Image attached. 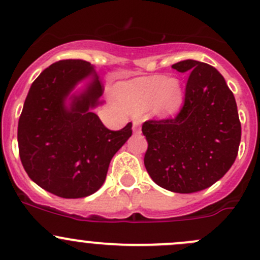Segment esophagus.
Masks as SVG:
<instances>
[{
	"instance_id": "esophagus-1",
	"label": "esophagus",
	"mask_w": 260,
	"mask_h": 260,
	"mask_svg": "<svg viewBox=\"0 0 260 260\" xmlns=\"http://www.w3.org/2000/svg\"><path fill=\"white\" fill-rule=\"evenodd\" d=\"M141 124H142V120H141L140 118H133V131H135L136 133H140Z\"/></svg>"
}]
</instances>
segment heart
<instances>
[{
    "instance_id": "b5f03b06",
    "label": "heart",
    "mask_w": 260,
    "mask_h": 260,
    "mask_svg": "<svg viewBox=\"0 0 260 260\" xmlns=\"http://www.w3.org/2000/svg\"><path fill=\"white\" fill-rule=\"evenodd\" d=\"M114 94L120 106L132 113L148 111L157 117H171L183 103V86L177 78L143 77L117 84Z\"/></svg>"
}]
</instances>
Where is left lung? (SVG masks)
<instances>
[{"mask_svg":"<svg viewBox=\"0 0 260 260\" xmlns=\"http://www.w3.org/2000/svg\"><path fill=\"white\" fill-rule=\"evenodd\" d=\"M188 73L185 102L175 118L146 120L145 166L158 186L198 192L221 179L238 156L242 125L234 94L211 65L183 60L172 65Z\"/></svg>","mask_w":260,"mask_h":260,"instance_id":"8db88e82","label":"left lung"}]
</instances>
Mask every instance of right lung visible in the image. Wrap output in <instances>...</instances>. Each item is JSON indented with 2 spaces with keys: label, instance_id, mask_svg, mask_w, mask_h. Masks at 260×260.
I'll list each match as a JSON object with an SVG mask.
<instances>
[{
  "label": "right lung",
  "instance_id": "right-lung-1",
  "mask_svg": "<svg viewBox=\"0 0 260 260\" xmlns=\"http://www.w3.org/2000/svg\"><path fill=\"white\" fill-rule=\"evenodd\" d=\"M90 79L78 96L71 91ZM104 88L85 60H60L31 85L18 119L22 166L31 180L59 198L80 199L102 187L109 164L128 138L132 123L111 131L93 108ZM70 103H67V101Z\"/></svg>",
  "mask_w": 260,
  "mask_h": 260
}]
</instances>
